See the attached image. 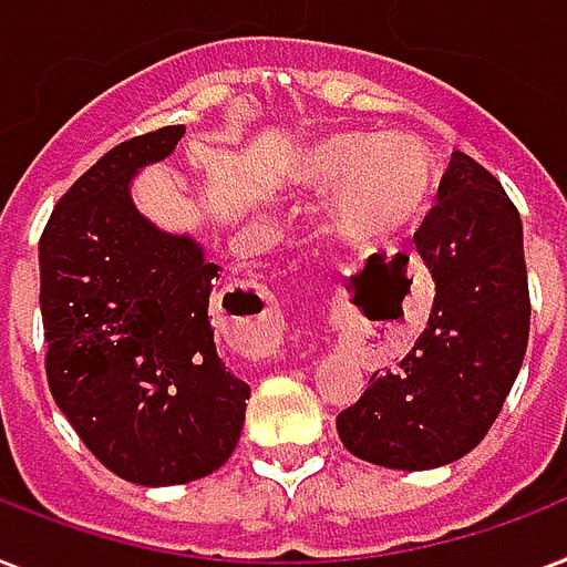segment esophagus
<instances>
[{"label":"esophagus","instance_id":"34e87169","mask_svg":"<svg viewBox=\"0 0 567 567\" xmlns=\"http://www.w3.org/2000/svg\"><path fill=\"white\" fill-rule=\"evenodd\" d=\"M248 316H230L221 322V333L227 343H234L239 352L260 358L269 354L280 340V313L278 305L262 292H248Z\"/></svg>","mask_w":567,"mask_h":567}]
</instances>
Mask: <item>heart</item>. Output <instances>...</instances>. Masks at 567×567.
I'll list each match as a JSON object with an SVG mask.
<instances>
[{"label":"heart","instance_id":"1","mask_svg":"<svg viewBox=\"0 0 567 567\" xmlns=\"http://www.w3.org/2000/svg\"><path fill=\"white\" fill-rule=\"evenodd\" d=\"M301 183L333 192V218L349 236H388L420 221L432 197V159L408 135H331L307 153Z\"/></svg>","mask_w":567,"mask_h":567}]
</instances>
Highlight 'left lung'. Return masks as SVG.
Masks as SVG:
<instances>
[{"label":"left lung","instance_id":"1","mask_svg":"<svg viewBox=\"0 0 567 567\" xmlns=\"http://www.w3.org/2000/svg\"><path fill=\"white\" fill-rule=\"evenodd\" d=\"M414 243L434 278L429 328L337 416L346 450L393 471L467 455L503 411L529 340L524 227L491 171L452 153Z\"/></svg>","mask_w":567,"mask_h":567}]
</instances>
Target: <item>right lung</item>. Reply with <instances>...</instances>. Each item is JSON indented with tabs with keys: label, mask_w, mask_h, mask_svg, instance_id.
<instances>
[{
	"label": "right lung",
	"mask_w": 567,
	"mask_h": 567,
	"mask_svg": "<svg viewBox=\"0 0 567 567\" xmlns=\"http://www.w3.org/2000/svg\"><path fill=\"white\" fill-rule=\"evenodd\" d=\"M162 126L100 156L43 227L41 316L52 399L87 450L135 485H183L234 455L251 388L215 352L218 266L151 224L135 171L174 153Z\"/></svg>",
	"instance_id": "add662e5"
}]
</instances>
